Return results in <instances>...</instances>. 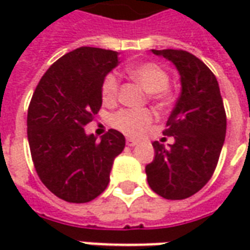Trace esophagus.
<instances>
[{
	"mask_svg": "<svg viewBox=\"0 0 250 250\" xmlns=\"http://www.w3.org/2000/svg\"><path fill=\"white\" fill-rule=\"evenodd\" d=\"M125 143H127V146L130 147H135L136 145H138V142H136L135 139H131V138H127V139H125Z\"/></svg>",
	"mask_w": 250,
	"mask_h": 250,
	"instance_id": "obj_1",
	"label": "esophagus"
}]
</instances>
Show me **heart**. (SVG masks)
<instances>
[{"label": "heart", "instance_id": "heart-1", "mask_svg": "<svg viewBox=\"0 0 250 250\" xmlns=\"http://www.w3.org/2000/svg\"><path fill=\"white\" fill-rule=\"evenodd\" d=\"M127 73L132 80L139 83L150 92V98L163 105L168 102L167 85L170 82L167 72L155 62H139L127 68ZM119 79L114 73H108L102 84V96L105 103H112L118 98ZM154 116L148 109H122L112 116L111 123L116 130L125 135L142 136L151 125Z\"/></svg>", "mask_w": 250, "mask_h": 250}]
</instances>
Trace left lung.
Here are the masks:
<instances>
[{
    "label": "left lung",
    "instance_id": "1",
    "mask_svg": "<svg viewBox=\"0 0 250 250\" xmlns=\"http://www.w3.org/2000/svg\"><path fill=\"white\" fill-rule=\"evenodd\" d=\"M177 68L181 95L163 134L173 136L167 147L154 142L155 157L146 166L147 182L163 198L185 199L199 191L214 173L225 142L226 114L217 79L191 53L151 49Z\"/></svg>",
    "mask_w": 250,
    "mask_h": 250
}]
</instances>
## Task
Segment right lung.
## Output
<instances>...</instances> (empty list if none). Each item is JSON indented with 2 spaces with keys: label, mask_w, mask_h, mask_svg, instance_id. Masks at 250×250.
I'll list each match as a JSON object with an SVG mask.
<instances>
[{
  "label": "right lung",
  "mask_w": 250,
  "mask_h": 250,
  "mask_svg": "<svg viewBox=\"0 0 250 250\" xmlns=\"http://www.w3.org/2000/svg\"><path fill=\"white\" fill-rule=\"evenodd\" d=\"M118 64V52L77 48L49 66L30 100L26 125L36 171L66 202L84 204L103 193L125 146L119 131L98 141L84 130L102 107L104 77Z\"/></svg>",
  "instance_id": "obj_1"
}]
</instances>
